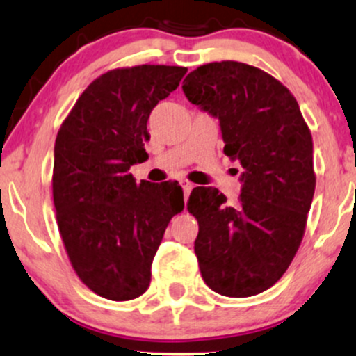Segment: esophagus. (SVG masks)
Returning <instances> with one entry per match:
<instances>
[{
  "label": "esophagus",
  "mask_w": 356,
  "mask_h": 356,
  "mask_svg": "<svg viewBox=\"0 0 356 356\" xmlns=\"http://www.w3.org/2000/svg\"><path fill=\"white\" fill-rule=\"evenodd\" d=\"M181 186H182V189H184V195H186V199H187V197H189L191 191L194 189V186H192V184L187 182V181H181Z\"/></svg>",
  "instance_id": "1"
}]
</instances>
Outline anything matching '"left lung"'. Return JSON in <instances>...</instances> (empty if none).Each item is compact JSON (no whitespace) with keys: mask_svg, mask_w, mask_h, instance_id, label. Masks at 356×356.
<instances>
[{"mask_svg":"<svg viewBox=\"0 0 356 356\" xmlns=\"http://www.w3.org/2000/svg\"><path fill=\"white\" fill-rule=\"evenodd\" d=\"M182 90L218 118L224 154L243 165L232 206L216 187L189 195L202 280L222 296H254L284 275L303 239L316 186L312 134L289 90L251 65H202Z\"/></svg>","mask_w":356,"mask_h":356,"instance_id":"left-lung-1","label":"left lung"}]
</instances>
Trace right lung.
I'll use <instances>...</instances> for the list:
<instances>
[{"instance_id":"obj_1","label":"right lung","mask_w":356,"mask_h":356,"mask_svg":"<svg viewBox=\"0 0 356 356\" xmlns=\"http://www.w3.org/2000/svg\"><path fill=\"white\" fill-rule=\"evenodd\" d=\"M187 68L140 65L104 73L88 85L55 140L53 202L67 254L99 296L144 295L167 224L184 209L177 181L137 182L150 112Z\"/></svg>"}]
</instances>
